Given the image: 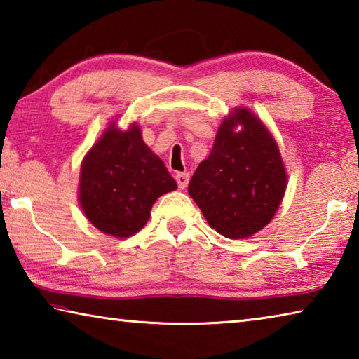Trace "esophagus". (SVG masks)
Wrapping results in <instances>:
<instances>
[{"mask_svg":"<svg viewBox=\"0 0 359 359\" xmlns=\"http://www.w3.org/2000/svg\"><path fill=\"white\" fill-rule=\"evenodd\" d=\"M175 180H177V187L180 188V190H184V188H187L188 182H190V174H188V172H177V174H175Z\"/></svg>","mask_w":359,"mask_h":359,"instance_id":"1","label":"esophagus"}]
</instances>
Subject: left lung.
Masks as SVG:
<instances>
[{"instance_id":"8db88e82","label":"left lung","mask_w":359,"mask_h":359,"mask_svg":"<svg viewBox=\"0 0 359 359\" xmlns=\"http://www.w3.org/2000/svg\"><path fill=\"white\" fill-rule=\"evenodd\" d=\"M285 188L287 172L274 137L257 115L239 107L223 120L188 194L210 228L224 238L245 239L272 220Z\"/></svg>"}]
</instances>
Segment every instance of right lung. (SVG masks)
Returning a JSON list of instances; mask_svg holds the SVG:
<instances>
[{
	"label": "right lung",
	"instance_id": "add662e5",
	"mask_svg": "<svg viewBox=\"0 0 359 359\" xmlns=\"http://www.w3.org/2000/svg\"><path fill=\"white\" fill-rule=\"evenodd\" d=\"M175 188L165 163L144 144L136 125L128 131L111 125L83 158L79 201L93 226L128 238L144 228L156 199Z\"/></svg>",
	"mask_w": 359,
	"mask_h": 359
}]
</instances>
